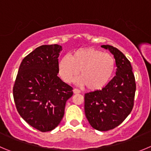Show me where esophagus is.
I'll list each match as a JSON object with an SVG mask.
<instances>
[{"instance_id": "1", "label": "esophagus", "mask_w": 151, "mask_h": 151, "mask_svg": "<svg viewBox=\"0 0 151 151\" xmlns=\"http://www.w3.org/2000/svg\"><path fill=\"white\" fill-rule=\"evenodd\" d=\"M73 92H74V94H80V90L77 89V88H74V90H73Z\"/></svg>"}]
</instances>
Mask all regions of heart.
Here are the masks:
<instances>
[{"label": "heart", "mask_w": 151, "mask_h": 151, "mask_svg": "<svg viewBox=\"0 0 151 151\" xmlns=\"http://www.w3.org/2000/svg\"><path fill=\"white\" fill-rule=\"evenodd\" d=\"M115 60L112 55L93 47L81 48L71 56H63L58 63V73L65 83H71L80 73L76 83L86 86L91 91L102 89L112 80L115 71Z\"/></svg>", "instance_id": "b5f03b06"}]
</instances>
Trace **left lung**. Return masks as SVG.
<instances>
[{
  "label": "left lung",
  "instance_id": "left-lung-1",
  "mask_svg": "<svg viewBox=\"0 0 151 151\" xmlns=\"http://www.w3.org/2000/svg\"><path fill=\"white\" fill-rule=\"evenodd\" d=\"M113 54L116 75L101 90L85 94L86 117L99 131L112 129L129 115L134 104L136 81L130 62L122 52L111 45H101Z\"/></svg>",
  "mask_w": 151,
  "mask_h": 151
}]
</instances>
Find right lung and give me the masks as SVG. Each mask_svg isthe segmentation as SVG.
<instances>
[{
  "label": "right lung",
  "instance_id": "add662e5",
  "mask_svg": "<svg viewBox=\"0 0 151 151\" xmlns=\"http://www.w3.org/2000/svg\"><path fill=\"white\" fill-rule=\"evenodd\" d=\"M59 45H42L25 56L13 86L17 111L24 120L41 132L51 131L64 116L73 88L58 74Z\"/></svg>",
  "mask_w": 151,
  "mask_h": 151
}]
</instances>
